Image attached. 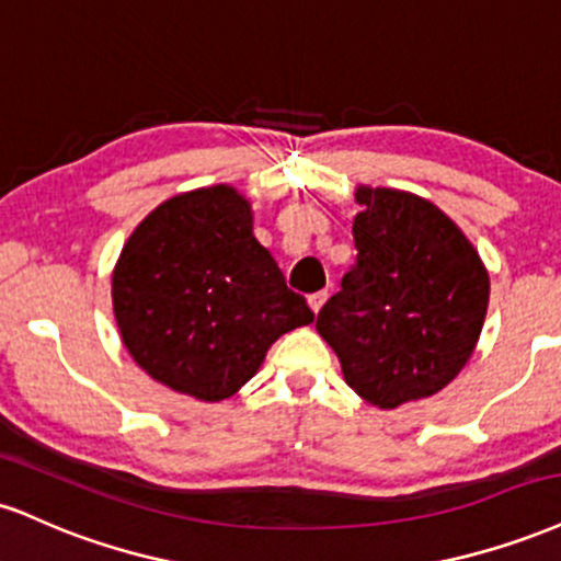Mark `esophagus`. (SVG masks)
Returning a JSON list of instances; mask_svg holds the SVG:
<instances>
[{"mask_svg":"<svg viewBox=\"0 0 561 561\" xmlns=\"http://www.w3.org/2000/svg\"><path fill=\"white\" fill-rule=\"evenodd\" d=\"M325 301H328V291H314V294H309V296H307V305L312 307V312H314V314L320 312V309H322V305H325Z\"/></svg>","mask_w":561,"mask_h":561,"instance_id":"obj_1","label":"esophagus"}]
</instances>
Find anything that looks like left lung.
Returning a JSON list of instances; mask_svg holds the SVG:
<instances>
[{
  "label": "left lung",
  "instance_id": "1",
  "mask_svg": "<svg viewBox=\"0 0 561 561\" xmlns=\"http://www.w3.org/2000/svg\"><path fill=\"white\" fill-rule=\"evenodd\" d=\"M357 265L318 312L348 388L380 410L433 397L462 373L489 309V270L433 202L359 186Z\"/></svg>",
  "mask_w": 561,
  "mask_h": 561
}]
</instances>
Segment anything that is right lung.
Segmentation results:
<instances>
[{
    "mask_svg": "<svg viewBox=\"0 0 561 561\" xmlns=\"http://www.w3.org/2000/svg\"><path fill=\"white\" fill-rule=\"evenodd\" d=\"M252 228V204L220 183L162 202L125 241L112 309L157 383L199 401L233 397L283 333L314 320Z\"/></svg>",
    "mask_w": 561,
    "mask_h": 561,
    "instance_id": "add662e5",
    "label": "right lung"
}]
</instances>
